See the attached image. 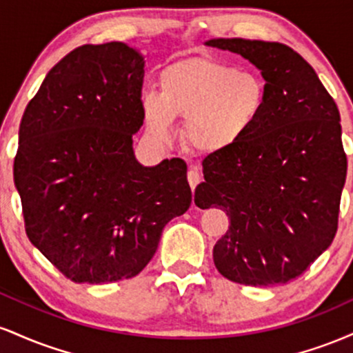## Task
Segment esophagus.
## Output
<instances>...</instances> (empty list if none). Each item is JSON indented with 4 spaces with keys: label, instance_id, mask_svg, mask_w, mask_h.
I'll use <instances>...</instances> for the list:
<instances>
[{
    "label": "esophagus",
    "instance_id": "34e87169",
    "mask_svg": "<svg viewBox=\"0 0 353 353\" xmlns=\"http://www.w3.org/2000/svg\"><path fill=\"white\" fill-rule=\"evenodd\" d=\"M188 181H189V185L192 189H196V185L201 182V172L197 168H190L189 172H188Z\"/></svg>",
    "mask_w": 353,
    "mask_h": 353
}]
</instances>
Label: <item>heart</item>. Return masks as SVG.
Returning <instances> with one entry per match:
<instances>
[{
    "mask_svg": "<svg viewBox=\"0 0 353 353\" xmlns=\"http://www.w3.org/2000/svg\"><path fill=\"white\" fill-rule=\"evenodd\" d=\"M161 94L148 92L143 111L149 131L169 139L176 117H185L182 141L190 152L221 156L255 131L267 106L261 76L241 72L212 56H188L159 72Z\"/></svg>",
    "mask_w": 353,
    "mask_h": 353,
    "instance_id": "obj_1",
    "label": "heart"
}]
</instances>
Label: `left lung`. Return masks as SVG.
<instances>
[{"instance_id":"8db88e82","label":"left lung","mask_w":353,"mask_h":353,"mask_svg":"<svg viewBox=\"0 0 353 353\" xmlns=\"http://www.w3.org/2000/svg\"><path fill=\"white\" fill-rule=\"evenodd\" d=\"M249 59L267 86L255 131L232 151L202 161L197 205H216L230 225L214 245L229 281L287 283L329 249L347 177L339 108L314 68L282 43L209 39Z\"/></svg>"}]
</instances>
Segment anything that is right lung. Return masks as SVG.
Instances as JSON below:
<instances>
[{"label": "right lung", "mask_w": 353, "mask_h": 353, "mask_svg": "<svg viewBox=\"0 0 353 353\" xmlns=\"http://www.w3.org/2000/svg\"><path fill=\"white\" fill-rule=\"evenodd\" d=\"M143 78L134 48L84 44L48 72L24 109L13 168L24 228L72 282L134 277L192 201L184 161L137 163Z\"/></svg>", "instance_id": "add662e5"}]
</instances>
